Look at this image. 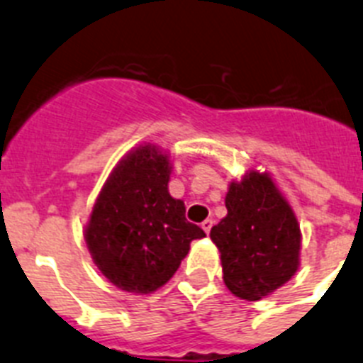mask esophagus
<instances>
[{
  "mask_svg": "<svg viewBox=\"0 0 363 363\" xmlns=\"http://www.w3.org/2000/svg\"><path fill=\"white\" fill-rule=\"evenodd\" d=\"M212 225H214V221H212V219H205V221L201 223V228H203V230H205V233L208 234L210 228H212Z\"/></svg>",
  "mask_w": 363,
  "mask_h": 363,
  "instance_id": "1",
  "label": "esophagus"
}]
</instances>
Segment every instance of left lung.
Segmentation results:
<instances>
[{
    "instance_id": "1",
    "label": "left lung",
    "mask_w": 363,
    "mask_h": 363,
    "mask_svg": "<svg viewBox=\"0 0 363 363\" xmlns=\"http://www.w3.org/2000/svg\"><path fill=\"white\" fill-rule=\"evenodd\" d=\"M225 206L227 216L210 230L225 286L240 299L260 301L299 269L297 216L269 173L258 169L228 184Z\"/></svg>"
}]
</instances>
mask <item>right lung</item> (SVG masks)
<instances>
[{
	"instance_id": "obj_1",
	"label": "right lung",
	"mask_w": 363,
	"mask_h": 363,
	"mask_svg": "<svg viewBox=\"0 0 363 363\" xmlns=\"http://www.w3.org/2000/svg\"><path fill=\"white\" fill-rule=\"evenodd\" d=\"M172 158L157 145L129 151L111 172L84 225L94 264L108 282L151 294L175 275L203 228L186 221L184 201L169 196Z\"/></svg>"
}]
</instances>
